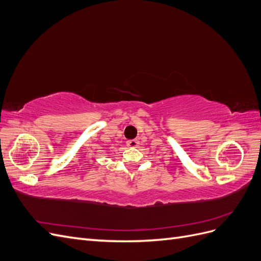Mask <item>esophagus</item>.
Listing matches in <instances>:
<instances>
[{
    "instance_id": "34e87169",
    "label": "esophagus",
    "mask_w": 261,
    "mask_h": 261,
    "mask_svg": "<svg viewBox=\"0 0 261 261\" xmlns=\"http://www.w3.org/2000/svg\"><path fill=\"white\" fill-rule=\"evenodd\" d=\"M126 145H127L129 148H136V147L138 146V140H137V139L128 140L127 143H126Z\"/></svg>"
}]
</instances>
